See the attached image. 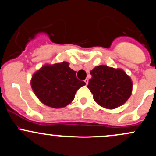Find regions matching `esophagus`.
Here are the masks:
<instances>
[{
  "mask_svg": "<svg viewBox=\"0 0 156 156\" xmlns=\"http://www.w3.org/2000/svg\"><path fill=\"white\" fill-rule=\"evenodd\" d=\"M84 81H85V83H86V84L88 85V83H89V80H88V79H86Z\"/></svg>",
  "mask_w": 156,
  "mask_h": 156,
  "instance_id": "1",
  "label": "esophagus"
}]
</instances>
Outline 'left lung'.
<instances>
[{"label":"left lung","instance_id":"left-lung-1","mask_svg":"<svg viewBox=\"0 0 156 156\" xmlns=\"http://www.w3.org/2000/svg\"><path fill=\"white\" fill-rule=\"evenodd\" d=\"M90 74L88 88L95 102L104 108H116L131 96L132 82L122 69L100 65L91 70Z\"/></svg>","mask_w":156,"mask_h":156}]
</instances>
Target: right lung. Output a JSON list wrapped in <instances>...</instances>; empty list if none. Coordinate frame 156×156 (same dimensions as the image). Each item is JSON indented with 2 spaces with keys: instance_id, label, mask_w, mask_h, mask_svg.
<instances>
[{
  "instance_id": "1",
  "label": "right lung",
  "mask_w": 156,
  "mask_h": 156,
  "mask_svg": "<svg viewBox=\"0 0 156 156\" xmlns=\"http://www.w3.org/2000/svg\"><path fill=\"white\" fill-rule=\"evenodd\" d=\"M30 85L40 101L53 108L65 107L74 99L76 91L85 86L68 62L46 65L32 76Z\"/></svg>"
}]
</instances>
